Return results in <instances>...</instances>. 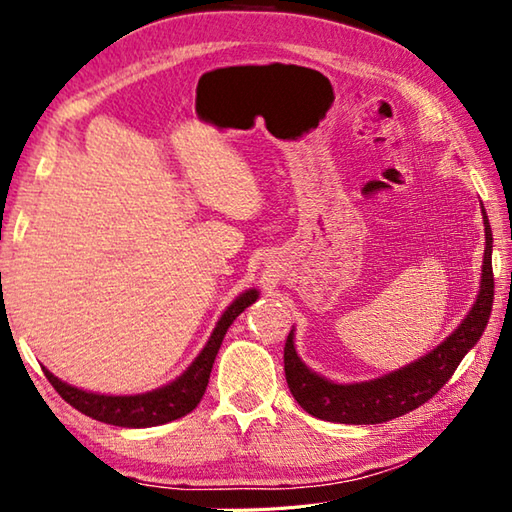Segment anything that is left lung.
Here are the masks:
<instances>
[{
	"label": "left lung",
	"instance_id": "left-lung-1",
	"mask_svg": "<svg viewBox=\"0 0 512 512\" xmlns=\"http://www.w3.org/2000/svg\"><path fill=\"white\" fill-rule=\"evenodd\" d=\"M486 224V251H483L481 290L477 303L463 324L434 348L432 353L420 357L418 362L393 371L384 378L362 384H335L319 378L303 364L294 351L292 330L285 339V380L294 400L308 411L310 416L330 420V423L346 425H375L387 423L391 418L405 416L416 407L434 398L443 384L452 378L456 366L461 364L465 353L479 342L488 326V317L495 299V276H492V231L488 215L483 211Z\"/></svg>",
	"mask_w": 512,
	"mask_h": 512
}]
</instances>
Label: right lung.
Returning <instances> with one entry per match:
<instances>
[{"label": "right lung", "mask_w": 512, "mask_h": 512, "mask_svg": "<svg viewBox=\"0 0 512 512\" xmlns=\"http://www.w3.org/2000/svg\"><path fill=\"white\" fill-rule=\"evenodd\" d=\"M258 292L247 290L245 294L231 303L220 317L218 326H215L213 335L202 353L195 357V362L179 375L175 382L166 384V387L155 389L150 393H141V396H101V393H87L83 389L71 387V384L58 380L44 369V375L51 382V387L60 393V398L69 402L71 407L78 409L94 420H101L107 425L116 427H155L177 420L197 407L202 400L206 384H209V375L213 369L215 355L220 351V344L224 335H227L229 326L233 324L242 310L249 308L256 301Z\"/></svg>", "instance_id": "1"}]
</instances>
